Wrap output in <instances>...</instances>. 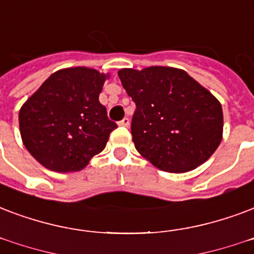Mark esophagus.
<instances>
[{
    "mask_svg": "<svg viewBox=\"0 0 254 254\" xmlns=\"http://www.w3.org/2000/svg\"><path fill=\"white\" fill-rule=\"evenodd\" d=\"M129 124H130V120L127 119V117H125V119H123L120 121L119 125H121V127H129Z\"/></svg>",
    "mask_w": 254,
    "mask_h": 254,
    "instance_id": "34e87169",
    "label": "esophagus"
}]
</instances>
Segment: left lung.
I'll list each match as a JSON object with an SVG mask.
<instances>
[{
	"label": "left lung",
	"instance_id": "obj_1",
	"mask_svg": "<svg viewBox=\"0 0 254 254\" xmlns=\"http://www.w3.org/2000/svg\"><path fill=\"white\" fill-rule=\"evenodd\" d=\"M135 104L131 135L141 156L160 170L184 173L204 164L222 138V108L185 70L152 66L121 69Z\"/></svg>",
	"mask_w": 254,
	"mask_h": 254
}]
</instances>
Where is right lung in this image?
<instances>
[{"instance_id":"right-lung-1","label":"right lung","mask_w":254,"mask_h":254,"mask_svg":"<svg viewBox=\"0 0 254 254\" xmlns=\"http://www.w3.org/2000/svg\"><path fill=\"white\" fill-rule=\"evenodd\" d=\"M105 78L88 67L63 69L22 105L21 137L41 165L56 172H75L104 150L117 127L98 101Z\"/></svg>"}]
</instances>
